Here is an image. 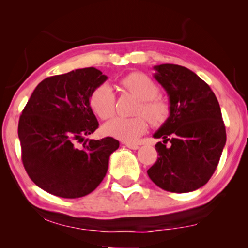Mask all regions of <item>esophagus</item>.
<instances>
[{"mask_svg":"<svg viewBox=\"0 0 248 248\" xmlns=\"http://www.w3.org/2000/svg\"><path fill=\"white\" fill-rule=\"evenodd\" d=\"M126 147L132 149V150H138V149L140 148L138 144H132V143H126Z\"/></svg>","mask_w":248,"mask_h":248,"instance_id":"obj_1","label":"esophagus"}]
</instances>
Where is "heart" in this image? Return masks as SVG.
<instances>
[{"label":"heart","instance_id":"1","mask_svg":"<svg viewBox=\"0 0 248 248\" xmlns=\"http://www.w3.org/2000/svg\"><path fill=\"white\" fill-rule=\"evenodd\" d=\"M121 86L140 100L135 117H115L103 126L108 137L124 142H135L148 130L147 120L155 126L164 124L170 115V104L166 98L159 96L158 84L150 77L142 72L127 74L121 80ZM115 93L109 83H101L90 94L91 109L101 120H107L115 113ZM144 114L145 118L141 115Z\"/></svg>","mask_w":248,"mask_h":248}]
</instances>
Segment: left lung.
<instances>
[{
	"instance_id": "obj_1",
	"label": "left lung",
	"mask_w": 248,
	"mask_h": 248,
	"mask_svg": "<svg viewBox=\"0 0 248 248\" xmlns=\"http://www.w3.org/2000/svg\"><path fill=\"white\" fill-rule=\"evenodd\" d=\"M154 69V78L167 93L170 115L154 134L162 141L155 144L159 157L148 175L165 191H195L211 178L226 144L218 99L187 67L160 64Z\"/></svg>"
}]
</instances>
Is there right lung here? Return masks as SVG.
I'll use <instances>...</instances> for the list:
<instances>
[{"label": "right lung", "mask_w": 248, "mask_h": 248, "mask_svg": "<svg viewBox=\"0 0 248 248\" xmlns=\"http://www.w3.org/2000/svg\"><path fill=\"white\" fill-rule=\"evenodd\" d=\"M106 80L101 71L84 67L46 78L30 96L18 135L27 174L44 191L60 198H82L106 176L120 142L110 137L84 139L99 126L90 94Z\"/></svg>", "instance_id": "add662e5"}]
</instances>
